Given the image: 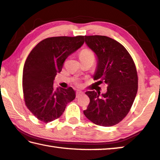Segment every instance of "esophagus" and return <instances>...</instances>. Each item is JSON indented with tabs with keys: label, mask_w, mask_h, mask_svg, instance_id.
Listing matches in <instances>:
<instances>
[{
	"label": "esophagus",
	"mask_w": 160,
	"mask_h": 160,
	"mask_svg": "<svg viewBox=\"0 0 160 160\" xmlns=\"http://www.w3.org/2000/svg\"><path fill=\"white\" fill-rule=\"evenodd\" d=\"M83 93H84V92H83L82 91H81V90H77V91H76V97L78 98V97H79V96L82 95Z\"/></svg>",
	"instance_id": "obj_1"
}]
</instances>
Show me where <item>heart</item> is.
<instances>
[{
	"label": "heart",
	"mask_w": 160,
	"mask_h": 160,
	"mask_svg": "<svg viewBox=\"0 0 160 160\" xmlns=\"http://www.w3.org/2000/svg\"><path fill=\"white\" fill-rule=\"evenodd\" d=\"M79 57L80 60L87 59V58H92V59H94V53L92 50L89 49H84L80 52Z\"/></svg>",
	"instance_id": "1"
}]
</instances>
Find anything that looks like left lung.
I'll use <instances>...</instances> for the list:
<instances>
[{"instance_id":"1","label":"left lung","mask_w":160,"mask_h":160,"mask_svg":"<svg viewBox=\"0 0 160 160\" xmlns=\"http://www.w3.org/2000/svg\"><path fill=\"white\" fill-rule=\"evenodd\" d=\"M85 42L98 58L94 80L107 85V92H85L90 98L83 113L95 125L110 127L123 120L130 112L138 88L132 58L120 42L104 35L85 36Z\"/></svg>"}]
</instances>
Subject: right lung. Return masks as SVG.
Instances as JSON below:
<instances>
[{"label": "right lung", "instance_id": "1", "mask_svg": "<svg viewBox=\"0 0 160 160\" xmlns=\"http://www.w3.org/2000/svg\"><path fill=\"white\" fill-rule=\"evenodd\" d=\"M84 36H59L42 40L31 50L22 72L25 105L43 122L56 120L75 98L72 88L54 89L53 81L66 58L82 46Z\"/></svg>", "mask_w": 160, "mask_h": 160}]
</instances>
